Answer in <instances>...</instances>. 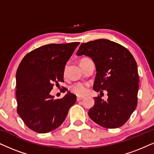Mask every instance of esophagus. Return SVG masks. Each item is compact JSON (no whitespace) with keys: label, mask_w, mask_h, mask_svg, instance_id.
<instances>
[{"label":"esophagus","mask_w":154,"mask_h":154,"mask_svg":"<svg viewBox=\"0 0 154 154\" xmlns=\"http://www.w3.org/2000/svg\"><path fill=\"white\" fill-rule=\"evenodd\" d=\"M83 99H84V97H77V101L82 100Z\"/></svg>","instance_id":"1"}]
</instances>
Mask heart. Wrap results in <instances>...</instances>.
I'll return each instance as SVG.
<instances>
[{
    "mask_svg": "<svg viewBox=\"0 0 154 154\" xmlns=\"http://www.w3.org/2000/svg\"><path fill=\"white\" fill-rule=\"evenodd\" d=\"M69 89L74 94L78 95V96H84L88 91L89 85L87 83L77 82L72 85L69 87Z\"/></svg>",
    "mask_w": 154,
    "mask_h": 154,
    "instance_id": "b5f03b06",
    "label": "heart"
}]
</instances>
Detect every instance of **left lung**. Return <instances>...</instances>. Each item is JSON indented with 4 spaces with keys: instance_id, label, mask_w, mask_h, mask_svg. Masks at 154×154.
I'll return each instance as SVG.
<instances>
[{
    "instance_id": "8db88e82",
    "label": "left lung",
    "mask_w": 154,
    "mask_h": 154,
    "mask_svg": "<svg viewBox=\"0 0 154 154\" xmlns=\"http://www.w3.org/2000/svg\"><path fill=\"white\" fill-rule=\"evenodd\" d=\"M77 56H88L96 67L94 91H107L108 99L94 97L88 115L95 123L108 129L124 125L137 106L139 75L137 64L129 50L106 39L81 44Z\"/></svg>"
}]
</instances>
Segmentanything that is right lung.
<instances>
[{
    "label": "right lung",
    "instance_id": "add662e5",
    "mask_svg": "<svg viewBox=\"0 0 154 154\" xmlns=\"http://www.w3.org/2000/svg\"><path fill=\"white\" fill-rule=\"evenodd\" d=\"M79 45H43L27 54L19 65L16 72L17 112L32 131L45 134L57 129L76 102L77 97L70 91L63 98L54 100L50 91L53 84L64 82L66 64Z\"/></svg>",
    "mask_w": 154,
    "mask_h": 154
}]
</instances>
